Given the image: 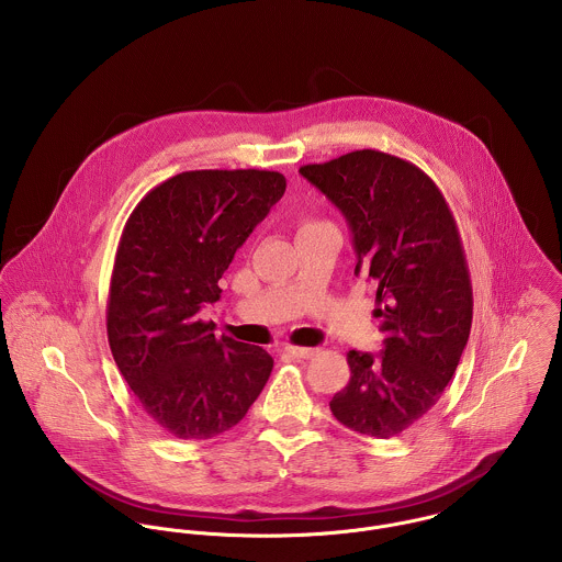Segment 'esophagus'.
Returning a JSON list of instances; mask_svg holds the SVG:
<instances>
[{
    "mask_svg": "<svg viewBox=\"0 0 562 562\" xmlns=\"http://www.w3.org/2000/svg\"><path fill=\"white\" fill-rule=\"evenodd\" d=\"M283 351L296 360H310L316 356V349H305V347H285Z\"/></svg>",
    "mask_w": 562,
    "mask_h": 562,
    "instance_id": "34e87169",
    "label": "esophagus"
}]
</instances>
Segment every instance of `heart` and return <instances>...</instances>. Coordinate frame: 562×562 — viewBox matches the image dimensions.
I'll return each mask as SVG.
<instances>
[{
    "label": "heart",
    "mask_w": 562,
    "mask_h": 562,
    "mask_svg": "<svg viewBox=\"0 0 562 562\" xmlns=\"http://www.w3.org/2000/svg\"><path fill=\"white\" fill-rule=\"evenodd\" d=\"M305 224H312V220H305V222H303V224H301V226H305Z\"/></svg>",
    "instance_id": "heart-1"
}]
</instances>
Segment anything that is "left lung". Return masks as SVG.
<instances>
[{"label":"left lung","mask_w":562,"mask_h":562,"mask_svg":"<svg viewBox=\"0 0 562 562\" xmlns=\"http://www.w3.org/2000/svg\"><path fill=\"white\" fill-rule=\"evenodd\" d=\"M301 175L347 217L356 274L376 283L383 351H349V383L329 407L349 429L390 438L423 418L445 392L473 321L469 266L453 213L414 164L356 150Z\"/></svg>","instance_id":"8db88e82"}]
</instances>
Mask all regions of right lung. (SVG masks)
Here are the masks:
<instances>
[{
	"instance_id": "right-lung-1",
	"label": "right lung",
	"mask_w": 562,
	"mask_h": 562,
	"mask_svg": "<svg viewBox=\"0 0 562 562\" xmlns=\"http://www.w3.org/2000/svg\"><path fill=\"white\" fill-rule=\"evenodd\" d=\"M283 191L279 172L193 170L150 189L126 220L109 285V345L144 412L181 440L235 427L272 373L268 351L215 338L198 312L220 301L235 250Z\"/></svg>"
}]
</instances>
